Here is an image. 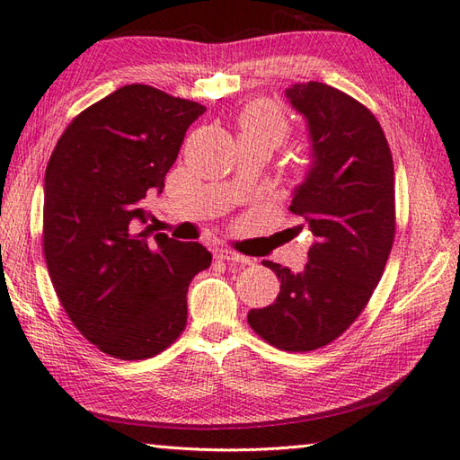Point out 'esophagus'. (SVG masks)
Instances as JSON below:
<instances>
[{"label": "esophagus", "instance_id": "obj_1", "mask_svg": "<svg viewBox=\"0 0 460 460\" xmlns=\"http://www.w3.org/2000/svg\"><path fill=\"white\" fill-rule=\"evenodd\" d=\"M214 258L224 260V261H236V264H250V260L246 256H240V254H236V252L222 250V248L214 250Z\"/></svg>", "mask_w": 460, "mask_h": 460}]
</instances>
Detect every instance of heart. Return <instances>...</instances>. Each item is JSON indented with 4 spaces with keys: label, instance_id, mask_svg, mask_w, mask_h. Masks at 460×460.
Here are the masks:
<instances>
[{
    "label": "heart",
    "instance_id": "1",
    "mask_svg": "<svg viewBox=\"0 0 460 460\" xmlns=\"http://www.w3.org/2000/svg\"><path fill=\"white\" fill-rule=\"evenodd\" d=\"M240 138L261 140L276 148L289 137V120L284 111L270 101H254L238 117Z\"/></svg>",
    "mask_w": 460,
    "mask_h": 460
}]
</instances>
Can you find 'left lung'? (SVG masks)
<instances>
[{
  "mask_svg": "<svg viewBox=\"0 0 460 460\" xmlns=\"http://www.w3.org/2000/svg\"><path fill=\"white\" fill-rule=\"evenodd\" d=\"M286 97L312 138V164L289 210L315 242L299 274L261 261L276 271L279 294L250 309L248 323L274 348L304 353L337 340L377 288L395 240V171L379 120L348 93L309 81Z\"/></svg>",
  "mask_w": 460,
  "mask_h": 460,
  "instance_id": "8db88e82",
  "label": "left lung"
}]
</instances>
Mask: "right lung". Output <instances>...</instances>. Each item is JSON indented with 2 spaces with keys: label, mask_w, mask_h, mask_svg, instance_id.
Instances as JSON below:
<instances>
[{
  "label": "right lung",
  "mask_w": 460,
  "mask_h": 460,
  "mask_svg": "<svg viewBox=\"0 0 460 460\" xmlns=\"http://www.w3.org/2000/svg\"><path fill=\"white\" fill-rule=\"evenodd\" d=\"M206 109L148 85H125L75 117L45 171L43 254L69 320L123 361L155 358L186 327V292L210 266L199 242L146 222L189 128Z\"/></svg>",
  "instance_id": "1"
}]
</instances>
